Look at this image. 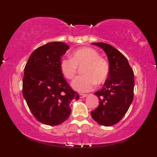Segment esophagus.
Wrapping results in <instances>:
<instances>
[{"instance_id":"1","label":"esophagus","mask_w":157,"mask_h":157,"mask_svg":"<svg viewBox=\"0 0 157 157\" xmlns=\"http://www.w3.org/2000/svg\"><path fill=\"white\" fill-rule=\"evenodd\" d=\"M86 96H88L87 94H79V97H80L81 98H85V97H86Z\"/></svg>"}]
</instances>
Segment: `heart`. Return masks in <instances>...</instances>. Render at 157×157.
Segmentation results:
<instances>
[{
	"label": "heart",
	"mask_w": 157,
	"mask_h": 157,
	"mask_svg": "<svg viewBox=\"0 0 157 157\" xmlns=\"http://www.w3.org/2000/svg\"><path fill=\"white\" fill-rule=\"evenodd\" d=\"M83 66L81 74L73 81L72 88L81 93L89 92L95 87L96 82L101 83L106 80L109 74V63L95 49L82 47L72 53L71 59L64 58L60 62L61 73L66 78L71 80L75 77L78 68Z\"/></svg>",
	"instance_id": "obj_1"
}]
</instances>
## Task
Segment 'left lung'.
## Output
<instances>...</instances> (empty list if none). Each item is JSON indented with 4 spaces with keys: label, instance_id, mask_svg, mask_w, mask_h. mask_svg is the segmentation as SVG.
<instances>
[{
    "label": "left lung",
    "instance_id": "obj_1",
    "mask_svg": "<svg viewBox=\"0 0 157 157\" xmlns=\"http://www.w3.org/2000/svg\"><path fill=\"white\" fill-rule=\"evenodd\" d=\"M103 49L108 58L109 76L104 86L94 93L99 105L91 115L94 121L104 126L118 123L127 112L134 98V72L128 60L111 45L92 43Z\"/></svg>",
    "mask_w": 157,
    "mask_h": 157
}]
</instances>
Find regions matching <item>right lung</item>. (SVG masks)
Listing matches in <instances>:
<instances>
[{
  "label": "right lung",
  "instance_id": "right-lung-1",
  "mask_svg": "<svg viewBox=\"0 0 157 157\" xmlns=\"http://www.w3.org/2000/svg\"><path fill=\"white\" fill-rule=\"evenodd\" d=\"M69 49L62 42H51L36 48L24 68L23 96L38 121L59 125L71 114L70 104L79 95L63 77L60 62Z\"/></svg>",
  "mask_w": 157,
  "mask_h": 157
}]
</instances>
